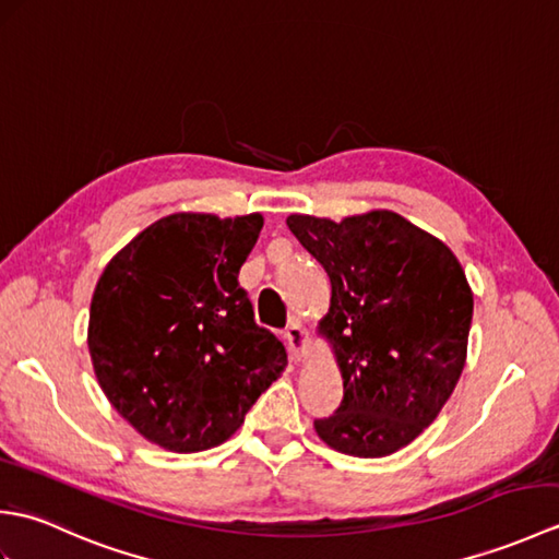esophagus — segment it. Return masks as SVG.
Returning a JSON list of instances; mask_svg holds the SVG:
<instances>
[{
    "mask_svg": "<svg viewBox=\"0 0 559 559\" xmlns=\"http://www.w3.org/2000/svg\"><path fill=\"white\" fill-rule=\"evenodd\" d=\"M286 343H288V348H290V353L295 355V358L298 360H302L305 355H307V331L302 329V324L300 322H293L288 329H286Z\"/></svg>",
    "mask_w": 559,
    "mask_h": 559,
    "instance_id": "obj_1",
    "label": "esophagus"
}]
</instances>
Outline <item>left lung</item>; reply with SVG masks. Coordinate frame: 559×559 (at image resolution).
<instances>
[{
	"instance_id": "8db88e82",
	"label": "left lung",
	"mask_w": 559,
	"mask_h": 559,
	"mask_svg": "<svg viewBox=\"0 0 559 559\" xmlns=\"http://www.w3.org/2000/svg\"><path fill=\"white\" fill-rule=\"evenodd\" d=\"M286 223L331 278L317 331L336 358L343 401L314 430L341 454H394L432 425L466 365V273L439 237L386 209L343 221L293 213Z\"/></svg>"
}]
</instances>
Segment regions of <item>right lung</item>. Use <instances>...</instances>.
<instances>
[{"instance_id":"obj_1","label":"right lung","mask_w":559,"mask_h":559,"mask_svg":"<svg viewBox=\"0 0 559 559\" xmlns=\"http://www.w3.org/2000/svg\"><path fill=\"white\" fill-rule=\"evenodd\" d=\"M261 228V213H173L100 273L88 312L93 372L148 442L180 454L223 444L286 370V348L254 324L237 283Z\"/></svg>"}]
</instances>
